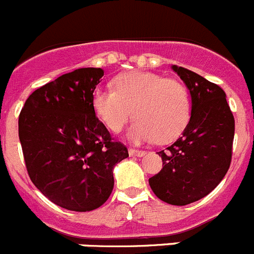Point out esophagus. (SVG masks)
<instances>
[{
	"instance_id": "1",
	"label": "esophagus",
	"mask_w": 254,
	"mask_h": 254,
	"mask_svg": "<svg viewBox=\"0 0 254 254\" xmlns=\"http://www.w3.org/2000/svg\"><path fill=\"white\" fill-rule=\"evenodd\" d=\"M128 154L131 155V156H138V158H141V156H143V155L146 154V152H145V151H142V150L129 149V150H128Z\"/></svg>"
}]
</instances>
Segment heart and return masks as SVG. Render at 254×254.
<instances>
[{
  "label": "heart",
  "mask_w": 254,
  "mask_h": 254,
  "mask_svg": "<svg viewBox=\"0 0 254 254\" xmlns=\"http://www.w3.org/2000/svg\"><path fill=\"white\" fill-rule=\"evenodd\" d=\"M94 113L108 129L117 133L132 117L128 131L134 143L156 138L159 142L174 140L186 128L190 117V99L178 80L152 72L133 71L114 78L113 89L96 87L91 95Z\"/></svg>",
  "instance_id": "heart-1"
}]
</instances>
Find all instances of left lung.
<instances>
[{
    "label": "left lung",
    "mask_w": 254,
    "mask_h": 254,
    "mask_svg": "<svg viewBox=\"0 0 254 254\" xmlns=\"http://www.w3.org/2000/svg\"><path fill=\"white\" fill-rule=\"evenodd\" d=\"M188 87L190 118L176 142L159 151L163 169L149 179L164 202L185 206L207 196L223 181L232 161L234 117L219 85L185 67L172 66Z\"/></svg>",
    "instance_id": "1"
}]
</instances>
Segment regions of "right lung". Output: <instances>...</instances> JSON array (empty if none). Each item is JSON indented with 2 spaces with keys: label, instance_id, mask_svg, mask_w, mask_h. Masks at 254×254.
I'll list each match as a JSON object with an SVG mask.
<instances>
[{
  "label": "right lung",
  "instance_id": "1",
  "mask_svg": "<svg viewBox=\"0 0 254 254\" xmlns=\"http://www.w3.org/2000/svg\"><path fill=\"white\" fill-rule=\"evenodd\" d=\"M102 68H78L39 87L19 116V138L28 174L53 203L91 211L109 198L113 168L128 156L98 120L91 95Z\"/></svg>",
  "mask_w": 254,
  "mask_h": 254
}]
</instances>
